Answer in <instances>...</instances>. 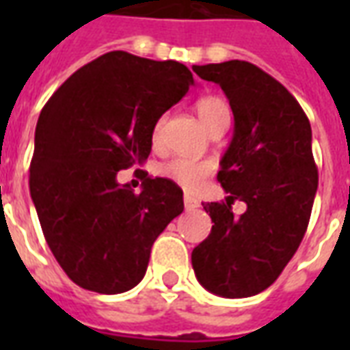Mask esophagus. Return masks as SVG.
<instances>
[{"label": "esophagus", "mask_w": 350, "mask_h": 350, "mask_svg": "<svg viewBox=\"0 0 350 350\" xmlns=\"http://www.w3.org/2000/svg\"><path fill=\"white\" fill-rule=\"evenodd\" d=\"M183 206H185L187 212H191V210H197L200 204H198V200H195V198L189 197V195H185V198H183Z\"/></svg>", "instance_id": "1"}]
</instances>
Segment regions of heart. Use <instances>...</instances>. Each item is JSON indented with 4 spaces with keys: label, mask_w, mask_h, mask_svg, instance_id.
Listing matches in <instances>:
<instances>
[{
    "label": "heart",
    "mask_w": 350,
    "mask_h": 350,
    "mask_svg": "<svg viewBox=\"0 0 350 350\" xmlns=\"http://www.w3.org/2000/svg\"><path fill=\"white\" fill-rule=\"evenodd\" d=\"M197 114L200 118V122L206 129H210L213 123L219 122L223 118H230V110L228 105L221 97L215 95H208L197 103ZM163 118L157 120V123L153 125L152 140L153 144H157L161 138V131H163ZM213 172L212 161H197L187 159V157H176V159L167 161L165 165H161L159 174L163 178H167L170 182L178 183L180 187L185 191L197 189L200 183L204 182L208 176Z\"/></svg>",
    "instance_id": "1"
}]
</instances>
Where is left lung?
I'll return each instance as SVG.
<instances>
[{
	"mask_svg": "<svg viewBox=\"0 0 350 350\" xmlns=\"http://www.w3.org/2000/svg\"><path fill=\"white\" fill-rule=\"evenodd\" d=\"M219 84L234 114V135L217 172L227 202H206L212 232L191 253L206 291L223 298L262 293L279 278L306 234L319 172L311 125L283 84L240 59L193 65ZM248 204L234 218L230 202Z\"/></svg>",
	"mask_w": 350,
	"mask_h": 350,
	"instance_id": "1",
	"label": "left lung"
}]
</instances>
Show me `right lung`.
<instances>
[{
    "label": "right lung",
    "mask_w": 350,
    "mask_h": 350,
    "mask_svg": "<svg viewBox=\"0 0 350 350\" xmlns=\"http://www.w3.org/2000/svg\"><path fill=\"white\" fill-rule=\"evenodd\" d=\"M193 84L183 64L116 50L80 67L41 110L29 193L50 251L82 288L137 286L153 242L183 212L174 182L140 170L135 193L118 172L148 159L153 125Z\"/></svg>",
    "instance_id": "right-lung-1"
}]
</instances>
